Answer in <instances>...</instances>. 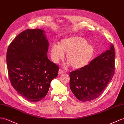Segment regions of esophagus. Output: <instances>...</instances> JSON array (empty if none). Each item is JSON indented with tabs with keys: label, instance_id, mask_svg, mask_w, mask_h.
<instances>
[{
	"label": "esophagus",
	"instance_id": "34e87169",
	"mask_svg": "<svg viewBox=\"0 0 124 124\" xmlns=\"http://www.w3.org/2000/svg\"><path fill=\"white\" fill-rule=\"evenodd\" d=\"M63 73H64V71H63L62 69H60L59 70V74H63Z\"/></svg>",
	"mask_w": 124,
	"mask_h": 124
}]
</instances>
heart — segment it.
Listing matches in <instances>:
<instances>
[{
    "label": "heart",
    "mask_w": 124,
    "mask_h": 124,
    "mask_svg": "<svg viewBox=\"0 0 124 124\" xmlns=\"http://www.w3.org/2000/svg\"><path fill=\"white\" fill-rule=\"evenodd\" d=\"M67 54V60L74 69L85 67L90 62L94 54L93 46L80 36H71L61 39L59 45H53L50 54L54 63H58Z\"/></svg>",
    "instance_id": "obj_1"
}]
</instances>
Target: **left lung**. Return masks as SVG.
<instances>
[{
	"label": "left lung",
	"mask_w": 124,
	"mask_h": 124,
	"mask_svg": "<svg viewBox=\"0 0 124 124\" xmlns=\"http://www.w3.org/2000/svg\"><path fill=\"white\" fill-rule=\"evenodd\" d=\"M115 50L113 44L108 50L92 60L90 64L70 73V88L81 101L97 98L104 91L114 74Z\"/></svg>",
	"instance_id": "left-lung-1"
}]
</instances>
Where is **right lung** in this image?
Returning a JSON list of instances; mask_svg holds the SVG:
<instances>
[{"instance_id": "right-lung-1", "label": "right lung", "mask_w": 124, "mask_h": 124, "mask_svg": "<svg viewBox=\"0 0 124 124\" xmlns=\"http://www.w3.org/2000/svg\"><path fill=\"white\" fill-rule=\"evenodd\" d=\"M45 31L26 30L8 46L6 61L13 88L28 101L37 102L46 96L59 67L47 58L48 42Z\"/></svg>"}]
</instances>
